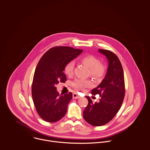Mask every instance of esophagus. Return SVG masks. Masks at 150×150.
Listing matches in <instances>:
<instances>
[{
	"label": "esophagus",
	"instance_id": "34e87169",
	"mask_svg": "<svg viewBox=\"0 0 150 150\" xmlns=\"http://www.w3.org/2000/svg\"><path fill=\"white\" fill-rule=\"evenodd\" d=\"M72 97H73L74 99H79V98H81V97H80L77 93H73Z\"/></svg>",
	"mask_w": 150,
	"mask_h": 150
}]
</instances>
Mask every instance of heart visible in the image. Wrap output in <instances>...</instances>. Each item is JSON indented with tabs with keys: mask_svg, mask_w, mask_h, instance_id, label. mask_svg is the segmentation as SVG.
Instances as JSON below:
<instances>
[{
	"mask_svg": "<svg viewBox=\"0 0 150 150\" xmlns=\"http://www.w3.org/2000/svg\"><path fill=\"white\" fill-rule=\"evenodd\" d=\"M82 64L90 69L91 75L96 79H101L105 74L104 66L100 64V61L92 55H86L81 59ZM75 63L74 61L68 62L64 67V72L68 76H72L74 74ZM92 85V82L89 80L76 79L72 83V86L76 90H82Z\"/></svg>",
	"mask_w": 150,
	"mask_h": 150,
	"instance_id": "1",
	"label": "heart"
}]
</instances>
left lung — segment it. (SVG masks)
Returning <instances> with one entry per match:
<instances>
[{"label":"left lung","mask_w":150,"mask_h":150,"mask_svg":"<svg viewBox=\"0 0 150 150\" xmlns=\"http://www.w3.org/2000/svg\"><path fill=\"white\" fill-rule=\"evenodd\" d=\"M98 52L107 57L108 67L104 79L91 91L92 95L101 96L99 102L93 103L89 97L86 96L88 104L83 117L93 126H101L112 120L120 110L125 96L124 72L120 59L108 50L99 49Z\"/></svg>","instance_id":"8db88e82"}]
</instances>
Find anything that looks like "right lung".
I'll list each match as a JSON object with an SVG mask.
<instances>
[{"instance_id":"obj_1","label":"right lung","mask_w":150,"mask_h":150,"mask_svg":"<svg viewBox=\"0 0 150 150\" xmlns=\"http://www.w3.org/2000/svg\"><path fill=\"white\" fill-rule=\"evenodd\" d=\"M82 49L68 46H56L49 49L39 60L33 76L32 95L40 117L55 122L64 117L72 93L59 95L56 85L65 82V65L82 52Z\"/></svg>"}]
</instances>
